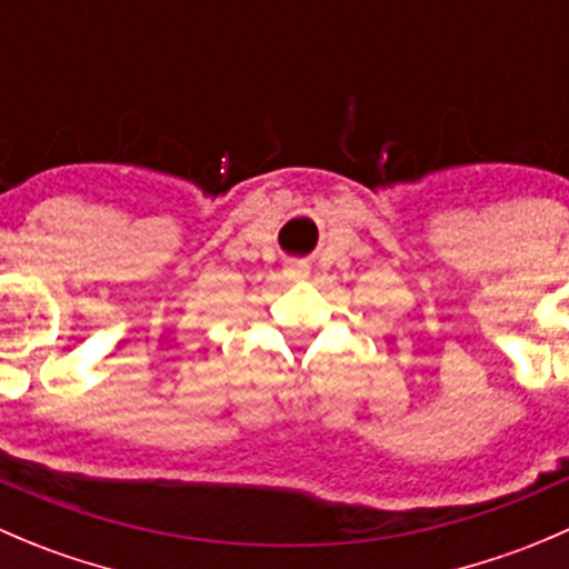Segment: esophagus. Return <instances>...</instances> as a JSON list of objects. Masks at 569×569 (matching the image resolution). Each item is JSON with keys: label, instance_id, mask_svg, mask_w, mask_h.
Segmentation results:
<instances>
[{"label": "esophagus", "instance_id": "obj_1", "mask_svg": "<svg viewBox=\"0 0 569 569\" xmlns=\"http://www.w3.org/2000/svg\"><path fill=\"white\" fill-rule=\"evenodd\" d=\"M289 274H291V278H302V274H306V269H302V267H291Z\"/></svg>", "mask_w": 569, "mask_h": 569}]
</instances>
